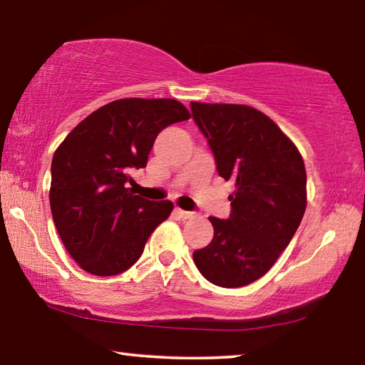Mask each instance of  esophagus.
I'll return each mask as SVG.
<instances>
[{"instance_id":"obj_1","label":"esophagus","mask_w":365,"mask_h":365,"mask_svg":"<svg viewBox=\"0 0 365 365\" xmlns=\"http://www.w3.org/2000/svg\"><path fill=\"white\" fill-rule=\"evenodd\" d=\"M176 214H178L181 219H184V220L194 217V212H187V210H182V209H176Z\"/></svg>"}]
</instances>
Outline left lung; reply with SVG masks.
Returning a JSON list of instances; mask_svg holds the SVG:
<instances>
[{"instance_id":"8db88e82","label":"left lung","mask_w":365,"mask_h":365,"mask_svg":"<svg viewBox=\"0 0 365 365\" xmlns=\"http://www.w3.org/2000/svg\"><path fill=\"white\" fill-rule=\"evenodd\" d=\"M225 181L235 182L227 220L209 217L214 239L192 253L210 283L239 288L262 278L292 242L308 197L297 145L260 110L235 103L191 102Z\"/></svg>"}]
</instances>
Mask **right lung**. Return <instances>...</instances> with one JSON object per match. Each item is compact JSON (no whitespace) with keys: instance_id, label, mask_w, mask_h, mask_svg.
I'll return each mask as SVG.
<instances>
[{"instance_id":"1","label":"right lung","mask_w":365,"mask_h":365,"mask_svg":"<svg viewBox=\"0 0 365 365\" xmlns=\"http://www.w3.org/2000/svg\"><path fill=\"white\" fill-rule=\"evenodd\" d=\"M191 118L174 98H121L83 118L52 158L51 212L77 265L97 277L128 270L171 200L135 195L131 168H145L158 133Z\"/></svg>"}]
</instances>
